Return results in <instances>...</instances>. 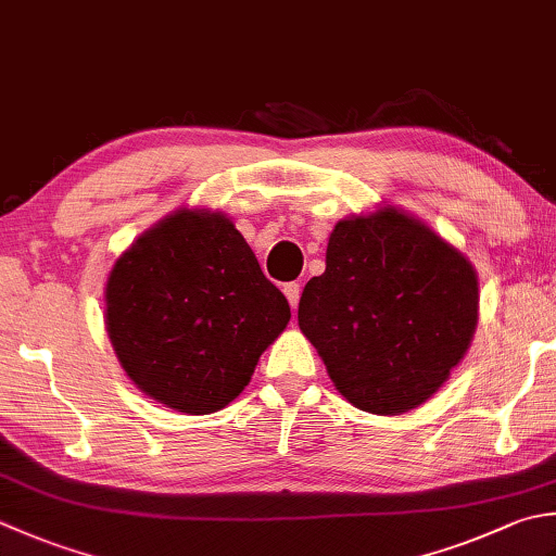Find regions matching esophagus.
<instances>
[{"mask_svg": "<svg viewBox=\"0 0 556 556\" xmlns=\"http://www.w3.org/2000/svg\"><path fill=\"white\" fill-rule=\"evenodd\" d=\"M285 296L289 301V306L296 311L299 299H301V285H296V281H289V285H285Z\"/></svg>", "mask_w": 556, "mask_h": 556, "instance_id": "obj_1", "label": "esophagus"}]
</instances>
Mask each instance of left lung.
Returning a JSON list of instances; mask_svg holds the SVG:
<instances>
[{
    "label": "left lung",
    "instance_id": "obj_1",
    "mask_svg": "<svg viewBox=\"0 0 556 556\" xmlns=\"http://www.w3.org/2000/svg\"><path fill=\"white\" fill-rule=\"evenodd\" d=\"M470 260L415 216L383 206L334 226L325 271L299 301V325L334 388L371 415L427 402L477 328Z\"/></svg>",
    "mask_w": 556,
    "mask_h": 556
}]
</instances>
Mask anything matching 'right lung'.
<instances>
[{"label": "right lung", "mask_w": 556, "mask_h": 556, "mask_svg": "<svg viewBox=\"0 0 556 556\" xmlns=\"http://www.w3.org/2000/svg\"><path fill=\"white\" fill-rule=\"evenodd\" d=\"M289 303L228 216L178 210L113 265L105 330L135 386L185 415L241 395Z\"/></svg>", "instance_id": "right-lung-1"}]
</instances>
